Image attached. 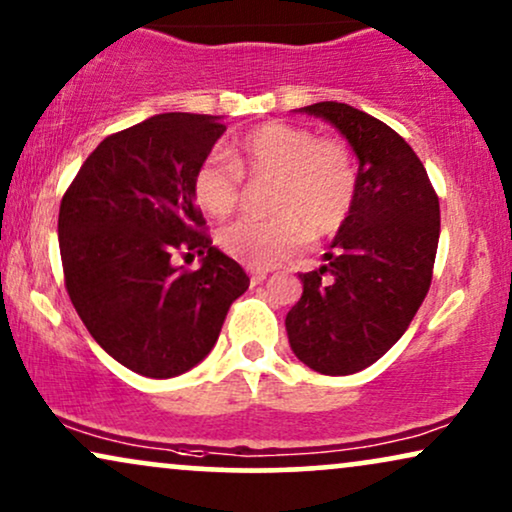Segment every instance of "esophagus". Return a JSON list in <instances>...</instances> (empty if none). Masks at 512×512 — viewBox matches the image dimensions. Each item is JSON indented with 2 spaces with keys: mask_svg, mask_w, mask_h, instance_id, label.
Here are the masks:
<instances>
[{
  "mask_svg": "<svg viewBox=\"0 0 512 512\" xmlns=\"http://www.w3.org/2000/svg\"><path fill=\"white\" fill-rule=\"evenodd\" d=\"M267 278V271L264 269H250V281L252 283H262Z\"/></svg>",
  "mask_w": 512,
  "mask_h": 512,
  "instance_id": "1",
  "label": "esophagus"
}]
</instances>
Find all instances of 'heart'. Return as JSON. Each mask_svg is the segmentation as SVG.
<instances>
[{
  "instance_id": "heart-1",
  "label": "heart",
  "mask_w": 512,
  "mask_h": 512,
  "mask_svg": "<svg viewBox=\"0 0 512 512\" xmlns=\"http://www.w3.org/2000/svg\"><path fill=\"white\" fill-rule=\"evenodd\" d=\"M243 177L274 179L267 212L219 231V248L252 269H269L300 252L309 238L335 236L359 196V165L340 139L316 137L288 122H264L229 153H212L193 174L198 208L224 219L241 205Z\"/></svg>"
}]
</instances>
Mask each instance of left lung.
<instances>
[{
    "instance_id": "8db88e82",
    "label": "left lung",
    "mask_w": 512,
    "mask_h": 512,
    "mask_svg": "<svg viewBox=\"0 0 512 512\" xmlns=\"http://www.w3.org/2000/svg\"><path fill=\"white\" fill-rule=\"evenodd\" d=\"M338 129L359 158V196L321 269L300 274L286 316L295 357L323 375L371 366L404 335L432 283L439 198L404 139L359 108H300Z\"/></svg>"
}]
</instances>
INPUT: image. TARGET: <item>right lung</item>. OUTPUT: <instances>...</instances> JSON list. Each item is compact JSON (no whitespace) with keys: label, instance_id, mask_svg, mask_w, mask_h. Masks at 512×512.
Returning <instances> with one entry per match:
<instances>
[{"label":"right lung","instance_id":"1","mask_svg":"<svg viewBox=\"0 0 512 512\" xmlns=\"http://www.w3.org/2000/svg\"><path fill=\"white\" fill-rule=\"evenodd\" d=\"M226 132L217 115L163 113L106 137L58 210L63 276L75 312L115 361L174 378L215 347L231 302L250 286L212 245L191 181ZM174 251L204 264L174 268Z\"/></svg>","mask_w":512,"mask_h":512}]
</instances>
